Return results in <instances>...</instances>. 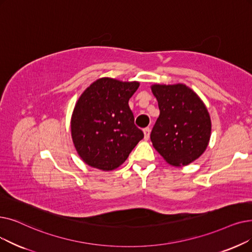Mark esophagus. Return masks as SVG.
I'll use <instances>...</instances> for the list:
<instances>
[{
	"mask_svg": "<svg viewBox=\"0 0 252 252\" xmlns=\"http://www.w3.org/2000/svg\"><path fill=\"white\" fill-rule=\"evenodd\" d=\"M143 133H144V139L145 140H148L149 139V136H150V128L149 127H146L143 129Z\"/></svg>",
	"mask_w": 252,
	"mask_h": 252,
	"instance_id": "esophagus-1",
	"label": "esophagus"
}]
</instances>
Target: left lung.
Returning a JSON list of instances; mask_svg holds the SVG:
<instances>
[{
  "label": "left lung",
  "mask_w": 252,
  "mask_h": 252,
  "mask_svg": "<svg viewBox=\"0 0 252 252\" xmlns=\"http://www.w3.org/2000/svg\"><path fill=\"white\" fill-rule=\"evenodd\" d=\"M159 116L152 128L153 147L169 165L188 166L205 152L211 137V118L204 102L188 85L152 84Z\"/></svg>",
  "instance_id": "left-lung-1"
}]
</instances>
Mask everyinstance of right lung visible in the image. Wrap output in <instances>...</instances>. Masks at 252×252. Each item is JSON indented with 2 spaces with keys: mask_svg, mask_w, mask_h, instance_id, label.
<instances>
[{
  "mask_svg": "<svg viewBox=\"0 0 252 252\" xmlns=\"http://www.w3.org/2000/svg\"><path fill=\"white\" fill-rule=\"evenodd\" d=\"M139 85L138 81L103 77L79 96L71 117V136L86 165L102 171L115 170L143 139L128 107Z\"/></svg>",
  "mask_w": 252,
  "mask_h": 252,
  "instance_id": "obj_1",
  "label": "right lung"
}]
</instances>
